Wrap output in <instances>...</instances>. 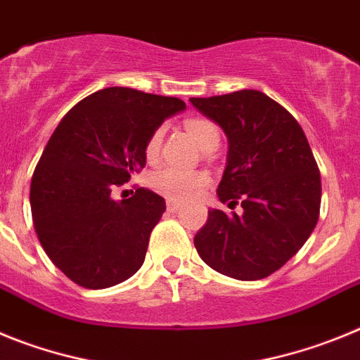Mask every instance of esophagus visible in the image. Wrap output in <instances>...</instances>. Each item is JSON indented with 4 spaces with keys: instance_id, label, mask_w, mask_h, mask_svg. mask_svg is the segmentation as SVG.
Instances as JSON below:
<instances>
[{
    "instance_id": "esophagus-1",
    "label": "esophagus",
    "mask_w": 360,
    "mask_h": 360,
    "mask_svg": "<svg viewBox=\"0 0 360 360\" xmlns=\"http://www.w3.org/2000/svg\"><path fill=\"white\" fill-rule=\"evenodd\" d=\"M165 207H167V211L169 212H174L182 207V202H176V200H167V202H165Z\"/></svg>"
}]
</instances>
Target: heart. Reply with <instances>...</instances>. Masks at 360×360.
<instances>
[{
  "instance_id": "obj_1",
  "label": "heart",
  "mask_w": 360,
  "mask_h": 360,
  "mask_svg": "<svg viewBox=\"0 0 360 360\" xmlns=\"http://www.w3.org/2000/svg\"><path fill=\"white\" fill-rule=\"evenodd\" d=\"M186 129L191 139L205 151L211 146H218L219 133L214 124L207 119H187ZM162 139H164V128H157L149 135L146 142V157L148 160H155L160 153ZM209 184V176L202 171L178 169L173 165H164L151 174V187L162 196L169 200H189L196 196L203 187Z\"/></svg>"
}]
</instances>
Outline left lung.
Instances as JSON below:
<instances>
[{
  "instance_id": "1",
  "label": "left lung",
  "mask_w": 360,
  "mask_h": 360,
  "mask_svg": "<svg viewBox=\"0 0 360 360\" xmlns=\"http://www.w3.org/2000/svg\"><path fill=\"white\" fill-rule=\"evenodd\" d=\"M189 101L227 135L219 202L243 207L240 216L211 209L196 250L219 274L266 278L303 247L319 219L321 174L310 144L297 120L263 91Z\"/></svg>"
}]
</instances>
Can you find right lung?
Wrapping results in <instances>:
<instances>
[{
	"label": "right lung",
	"instance_id": "1",
	"mask_svg": "<svg viewBox=\"0 0 360 360\" xmlns=\"http://www.w3.org/2000/svg\"><path fill=\"white\" fill-rule=\"evenodd\" d=\"M182 110L176 97L111 86L75 104L50 136L32 176V219L46 256L79 287H113L144 263L164 198L139 187L117 202L111 191L144 167L149 135Z\"/></svg>",
	"mask_w": 360,
	"mask_h": 360
}]
</instances>
